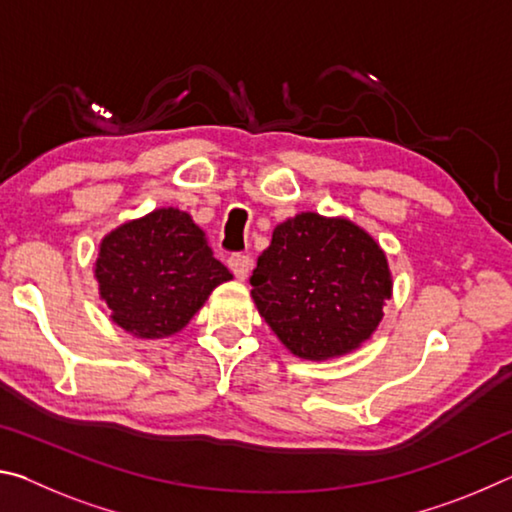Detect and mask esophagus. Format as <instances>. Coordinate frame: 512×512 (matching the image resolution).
I'll use <instances>...</instances> for the list:
<instances>
[{
	"mask_svg": "<svg viewBox=\"0 0 512 512\" xmlns=\"http://www.w3.org/2000/svg\"><path fill=\"white\" fill-rule=\"evenodd\" d=\"M228 266H230V271L235 273L237 280L244 282L250 273V268H253V262H250L248 255H232L228 259Z\"/></svg>",
	"mask_w": 512,
	"mask_h": 512,
	"instance_id": "esophagus-1",
	"label": "esophagus"
}]
</instances>
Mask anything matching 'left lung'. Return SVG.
<instances>
[{"instance_id":"8db88e82","label":"left lung","mask_w":512,"mask_h":512,"mask_svg":"<svg viewBox=\"0 0 512 512\" xmlns=\"http://www.w3.org/2000/svg\"><path fill=\"white\" fill-rule=\"evenodd\" d=\"M250 298L293 357L359 350L384 318L393 273L384 248L345 216L300 212L275 225Z\"/></svg>"}]
</instances>
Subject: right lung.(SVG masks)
<instances>
[{
	"label": "right lung",
	"mask_w": 512,
	"mask_h": 512,
	"mask_svg": "<svg viewBox=\"0 0 512 512\" xmlns=\"http://www.w3.org/2000/svg\"><path fill=\"white\" fill-rule=\"evenodd\" d=\"M94 280L112 323L153 341L185 329L232 273L214 257L192 214L158 207L101 239Z\"/></svg>",
	"instance_id": "1"
}]
</instances>
